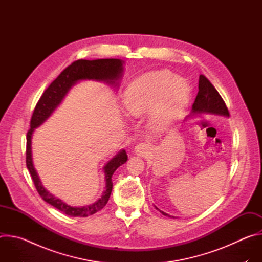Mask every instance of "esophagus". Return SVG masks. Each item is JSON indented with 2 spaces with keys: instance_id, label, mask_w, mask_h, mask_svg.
I'll return each mask as SVG.
<instances>
[{
  "instance_id": "esophagus-1",
  "label": "esophagus",
  "mask_w": 262,
  "mask_h": 262,
  "mask_svg": "<svg viewBox=\"0 0 262 262\" xmlns=\"http://www.w3.org/2000/svg\"><path fill=\"white\" fill-rule=\"evenodd\" d=\"M149 146L147 145V144H145V143H141V144H139V145H137L136 147H135V151H136V154L138 155V156H145L147 152H148V150H149Z\"/></svg>"
}]
</instances>
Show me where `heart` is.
Here are the masks:
<instances>
[{"label":"heart","instance_id":"obj_1","mask_svg":"<svg viewBox=\"0 0 262 262\" xmlns=\"http://www.w3.org/2000/svg\"><path fill=\"white\" fill-rule=\"evenodd\" d=\"M188 81L174 77L169 70L144 74L125 91L124 111L127 116L139 118L150 113V124L156 130L168 128L182 113L190 100Z\"/></svg>","mask_w":262,"mask_h":262}]
</instances>
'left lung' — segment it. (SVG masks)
<instances>
[{"label":"left lung","mask_w":262,"mask_h":262,"mask_svg":"<svg viewBox=\"0 0 262 262\" xmlns=\"http://www.w3.org/2000/svg\"><path fill=\"white\" fill-rule=\"evenodd\" d=\"M198 94L195 98V101L192 105V112L189 117L194 116H204V115H215V116H225L229 117L228 108L222 99L219 92L212 86V84L204 77H199V86H198ZM155 207L164 215L173 217L175 216L168 214L167 212L159 209L156 205Z\"/></svg>","instance_id":"1"}]
</instances>
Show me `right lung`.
I'll return each mask as SVG.
<instances>
[{"label":"right lung","instance_id":"right-lung-1","mask_svg":"<svg viewBox=\"0 0 262 262\" xmlns=\"http://www.w3.org/2000/svg\"><path fill=\"white\" fill-rule=\"evenodd\" d=\"M124 61L121 59H97V60H78L65 68L59 77L48 87L40 99L37 102L31 118L30 129L27 134V151L26 163L27 168L40 197L56 207L63 213L70 216L85 217L102 209L108 201L113 189L112 176L121 165L126 163L127 155L124 149H121L103 167L105 189L101 197L94 203L85 206H71L53 195L48 191L37 173L32 158V137L35 128L43 124L55 112V110L63 101L69 90L81 81H95L112 86L115 89L119 87V80L123 76Z\"/></svg>","mask_w":262,"mask_h":262}]
</instances>
